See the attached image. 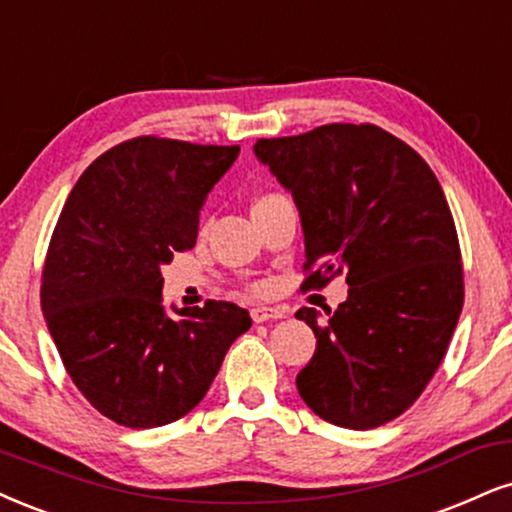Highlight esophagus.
Listing matches in <instances>:
<instances>
[{"mask_svg":"<svg viewBox=\"0 0 512 512\" xmlns=\"http://www.w3.org/2000/svg\"><path fill=\"white\" fill-rule=\"evenodd\" d=\"M277 318H285V311H282V308H273V306L251 308V320H254V323H266V320H277Z\"/></svg>","mask_w":512,"mask_h":512,"instance_id":"esophagus-1","label":"esophagus"}]
</instances>
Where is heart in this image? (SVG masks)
Returning <instances> with one entry per match:
<instances>
[{"label": "heart", "instance_id": "1", "mask_svg": "<svg viewBox=\"0 0 512 512\" xmlns=\"http://www.w3.org/2000/svg\"><path fill=\"white\" fill-rule=\"evenodd\" d=\"M268 197H273V194H266V197H261V199H268ZM261 199H258V201H261Z\"/></svg>", "mask_w": 512, "mask_h": 512}]
</instances>
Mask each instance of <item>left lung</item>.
Here are the masks:
<instances>
[{
    "label": "left lung",
    "mask_w": 512,
    "mask_h": 512,
    "mask_svg": "<svg viewBox=\"0 0 512 512\" xmlns=\"http://www.w3.org/2000/svg\"><path fill=\"white\" fill-rule=\"evenodd\" d=\"M292 192L304 227V287L346 273L337 311L299 308L315 334L296 389L346 430L399 418L432 380L463 311L456 225L437 175L377 125L332 123L254 144Z\"/></svg>",
    "instance_id": "obj_1"
}]
</instances>
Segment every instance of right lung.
Here are the masks:
<instances>
[{
    "label": "right lung",
    "instance_id": "right-lung-1",
    "mask_svg": "<svg viewBox=\"0 0 512 512\" xmlns=\"http://www.w3.org/2000/svg\"><path fill=\"white\" fill-rule=\"evenodd\" d=\"M239 147L135 137L68 194L42 270V313L75 387L99 413L149 430L204 399L251 327L230 301L166 313L161 268L197 244L199 211Z\"/></svg>",
    "mask_w": 512,
    "mask_h": 512
}]
</instances>
